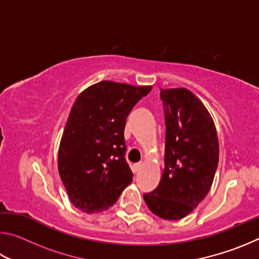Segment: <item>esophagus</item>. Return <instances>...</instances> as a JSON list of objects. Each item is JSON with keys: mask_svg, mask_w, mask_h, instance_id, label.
<instances>
[{"mask_svg": "<svg viewBox=\"0 0 259 259\" xmlns=\"http://www.w3.org/2000/svg\"><path fill=\"white\" fill-rule=\"evenodd\" d=\"M142 166H143V162H137V163L134 164V168L136 171H138V170L142 169Z\"/></svg>", "mask_w": 259, "mask_h": 259, "instance_id": "1", "label": "esophagus"}]
</instances>
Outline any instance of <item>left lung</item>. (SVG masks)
I'll use <instances>...</instances> for the list:
<instances>
[{"instance_id":"obj_1","label":"left lung","mask_w":259,"mask_h":259,"mask_svg":"<svg viewBox=\"0 0 259 259\" xmlns=\"http://www.w3.org/2000/svg\"><path fill=\"white\" fill-rule=\"evenodd\" d=\"M165 123L164 169L154 191L144 194L151 211L178 221L208 194L216 174V128L202 102L187 89H160Z\"/></svg>"}]
</instances>
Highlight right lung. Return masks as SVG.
<instances>
[{"label": "right lung", "instance_id": "1", "mask_svg": "<svg viewBox=\"0 0 259 259\" xmlns=\"http://www.w3.org/2000/svg\"><path fill=\"white\" fill-rule=\"evenodd\" d=\"M151 90L103 81L78 95L60 140L58 171L69 200L81 211L107 210L133 182L124 156L125 121Z\"/></svg>", "mask_w": 259, "mask_h": 259}]
</instances>
